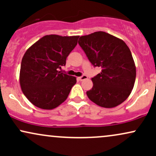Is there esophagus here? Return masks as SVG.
Wrapping results in <instances>:
<instances>
[{"label": "esophagus", "mask_w": 156, "mask_h": 156, "mask_svg": "<svg viewBox=\"0 0 156 156\" xmlns=\"http://www.w3.org/2000/svg\"><path fill=\"white\" fill-rule=\"evenodd\" d=\"M87 78H88V77L86 76V75H83V76H82L79 77V78H78V79H79V80H80V81H82V80H84L87 79Z\"/></svg>", "instance_id": "esophagus-1"}]
</instances>
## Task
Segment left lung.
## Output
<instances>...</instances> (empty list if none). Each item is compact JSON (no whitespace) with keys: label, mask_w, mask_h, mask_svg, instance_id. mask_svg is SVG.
Here are the masks:
<instances>
[{"label":"left lung","mask_w":156,"mask_h":156,"mask_svg":"<svg viewBox=\"0 0 156 156\" xmlns=\"http://www.w3.org/2000/svg\"><path fill=\"white\" fill-rule=\"evenodd\" d=\"M78 44L93 67L101 73L92 78L88 98L97 105L113 108L123 103L133 88L136 67L129 48L121 39L103 31L79 38Z\"/></svg>","instance_id":"1"}]
</instances>
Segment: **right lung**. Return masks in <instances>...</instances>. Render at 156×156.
Wrapping results in <instances>:
<instances>
[{"instance_id": "right-lung-1", "label": "right lung", "mask_w": 156, "mask_h": 156, "mask_svg": "<svg viewBox=\"0 0 156 156\" xmlns=\"http://www.w3.org/2000/svg\"><path fill=\"white\" fill-rule=\"evenodd\" d=\"M79 36L47 35L27 50L20 73L22 91L32 104L42 109L56 108L65 101L76 78L58 70L78 43Z\"/></svg>"}]
</instances>
